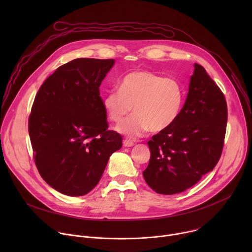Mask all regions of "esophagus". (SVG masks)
Listing matches in <instances>:
<instances>
[{
	"label": "esophagus",
	"mask_w": 252,
	"mask_h": 252,
	"mask_svg": "<svg viewBox=\"0 0 252 252\" xmlns=\"http://www.w3.org/2000/svg\"><path fill=\"white\" fill-rule=\"evenodd\" d=\"M133 145H134L133 141L130 140V139H125V140H124V147H126V148H130V147H132Z\"/></svg>",
	"instance_id": "34e87169"
}]
</instances>
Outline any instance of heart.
<instances>
[{
	"label": "heart",
	"mask_w": 252,
	"mask_h": 252,
	"mask_svg": "<svg viewBox=\"0 0 252 252\" xmlns=\"http://www.w3.org/2000/svg\"><path fill=\"white\" fill-rule=\"evenodd\" d=\"M185 96V88L177 79L137 69L122 79L120 89L107 92L102 104L106 116L117 125L130 115L133 106L135 116L119 130L139 136L149 129L159 132L172 126L181 115Z\"/></svg>",
	"instance_id": "b5f03b06"
}]
</instances>
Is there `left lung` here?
<instances>
[{"mask_svg":"<svg viewBox=\"0 0 252 252\" xmlns=\"http://www.w3.org/2000/svg\"><path fill=\"white\" fill-rule=\"evenodd\" d=\"M226 123L223 93L205 68L194 63L181 115L148 141L151 158L142 174L149 187L160 194H174L197 184L221 157Z\"/></svg>","mask_w":252,"mask_h":252,"instance_id":"8db88e82","label":"left lung"}]
</instances>
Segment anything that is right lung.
<instances>
[{
	"mask_svg": "<svg viewBox=\"0 0 252 252\" xmlns=\"http://www.w3.org/2000/svg\"><path fill=\"white\" fill-rule=\"evenodd\" d=\"M115 60L76 59L59 66L35 94L29 117L33 159L53 189L69 196L99 182L123 137L109 130L99 86Z\"/></svg>",
	"mask_w": 252,
	"mask_h": 252,
	"instance_id": "1",
	"label": "right lung"
}]
</instances>
